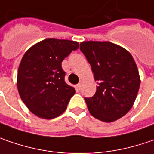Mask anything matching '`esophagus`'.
Masks as SVG:
<instances>
[{
	"mask_svg": "<svg viewBox=\"0 0 154 154\" xmlns=\"http://www.w3.org/2000/svg\"><path fill=\"white\" fill-rule=\"evenodd\" d=\"M82 84H83V82H82V81H80V82H79V83L77 84V89H78V90H80V89H81V87H82Z\"/></svg>",
	"mask_w": 154,
	"mask_h": 154,
	"instance_id": "obj_1",
	"label": "esophagus"
}]
</instances>
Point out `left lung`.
Here are the masks:
<instances>
[{
    "label": "left lung",
    "mask_w": 154,
    "mask_h": 154,
    "mask_svg": "<svg viewBox=\"0 0 154 154\" xmlns=\"http://www.w3.org/2000/svg\"><path fill=\"white\" fill-rule=\"evenodd\" d=\"M80 50L97 82L95 95L84 98L88 109L100 121H116L130 110L139 91L140 80L134 58L122 46L108 41H84Z\"/></svg>",
    "instance_id": "1"
}]
</instances>
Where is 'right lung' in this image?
I'll use <instances>...</instances> for the list:
<instances>
[{"mask_svg":"<svg viewBox=\"0 0 154 154\" xmlns=\"http://www.w3.org/2000/svg\"><path fill=\"white\" fill-rule=\"evenodd\" d=\"M78 47L76 41L47 38L26 51L18 70L17 87L32 114L53 119L66 109L76 90L64 81L62 61Z\"/></svg>","mask_w":154,"mask_h":154,"instance_id":"add662e5","label":"right lung"}]
</instances>
